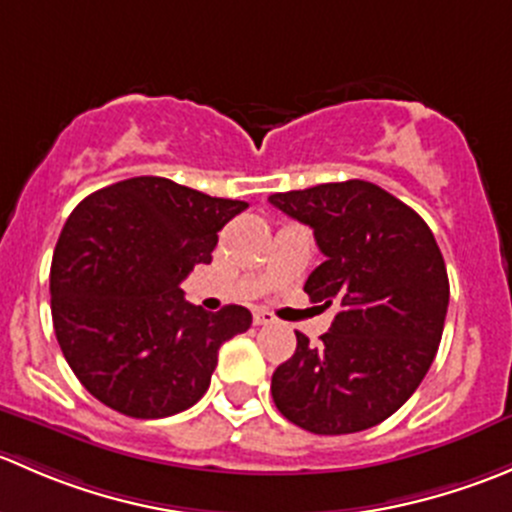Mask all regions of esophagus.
Instances as JSON below:
<instances>
[{"mask_svg": "<svg viewBox=\"0 0 512 512\" xmlns=\"http://www.w3.org/2000/svg\"><path fill=\"white\" fill-rule=\"evenodd\" d=\"M252 319H255V324H275L277 322L275 314L267 312V309H255V312H252Z\"/></svg>", "mask_w": 512, "mask_h": 512, "instance_id": "1", "label": "esophagus"}]
</instances>
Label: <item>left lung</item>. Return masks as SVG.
Listing matches in <instances>:
<instances>
[{
    "instance_id": "obj_1",
    "label": "left lung",
    "mask_w": 512,
    "mask_h": 512,
    "mask_svg": "<svg viewBox=\"0 0 512 512\" xmlns=\"http://www.w3.org/2000/svg\"><path fill=\"white\" fill-rule=\"evenodd\" d=\"M314 230L324 262L304 292L337 317L322 342L297 334L272 374L280 414L304 431L342 436L409 401L438 352L448 312L446 262L421 215L369 180L270 195Z\"/></svg>"
}]
</instances>
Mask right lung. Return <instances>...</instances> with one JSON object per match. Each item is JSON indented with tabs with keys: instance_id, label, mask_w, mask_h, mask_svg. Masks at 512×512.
Returning <instances> with one entry per match:
<instances>
[{
	"instance_id": "add662e5",
	"label": "right lung",
	"mask_w": 512,
	"mask_h": 512,
	"mask_svg": "<svg viewBox=\"0 0 512 512\" xmlns=\"http://www.w3.org/2000/svg\"><path fill=\"white\" fill-rule=\"evenodd\" d=\"M247 208L141 175L76 205L51 260V319L76 379L108 409L165 418L210 386L218 349L250 329V309L185 302L180 282L208 265L218 232Z\"/></svg>"
}]
</instances>
